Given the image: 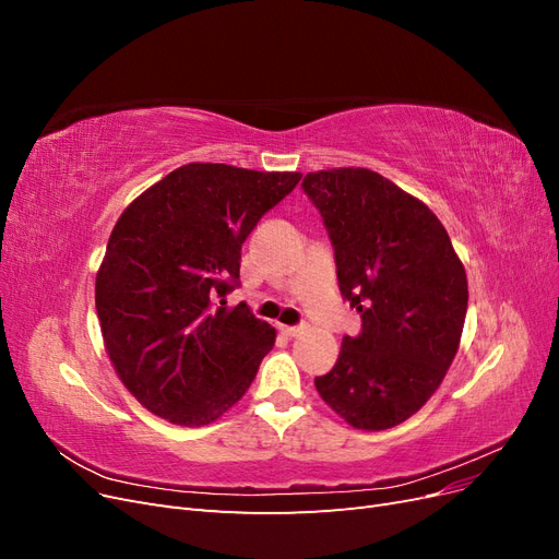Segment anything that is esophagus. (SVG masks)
Segmentation results:
<instances>
[{
  "mask_svg": "<svg viewBox=\"0 0 559 559\" xmlns=\"http://www.w3.org/2000/svg\"><path fill=\"white\" fill-rule=\"evenodd\" d=\"M280 331H282L284 335L296 337V335H300L302 331H306V324H298V326H280Z\"/></svg>",
  "mask_w": 559,
  "mask_h": 559,
  "instance_id": "34e87169",
  "label": "esophagus"
}]
</instances>
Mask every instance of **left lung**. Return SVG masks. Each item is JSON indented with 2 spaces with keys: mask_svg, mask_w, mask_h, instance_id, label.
Instances as JSON below:
<instances>
[{
  "mask_svg": "<svg viewBox=\"0 0 559 559\" xmlns=\"http://www.w3.org/2000/svg\"><path fill=\"white\" fill-rule=\"evenodd\" d=\"M302 191L324 218L341 294L361 314L314 386L352 427H396L431 399L460 347L464 265L425 202L373 170L310 173Z\"/></svg>",
  "mask_w": 559,
  "mask_h": 559,
  "instance_id": "left-lung-1",
  "label": "left lung"
}]
</instances>
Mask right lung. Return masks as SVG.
<instances>
[{
    "label": "right lung",
    "mask_w": 559,
    "mask_h": 559,
    "mask_svg": "<svg viewBox=\"0 0 559 559\" xmlns=\"http://www.w3.org/2000/svg\"><path fill=\"white\" fill-rule=\"evenodd\" d=\"M300 177L181 165L116 222L95 308L116 373L146 411L202 427L245 396L277 333L226 296L249 233Z\"/></svg>",
    "instance_id": "1"
}]
</instances>
